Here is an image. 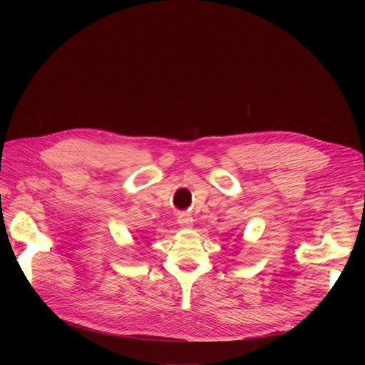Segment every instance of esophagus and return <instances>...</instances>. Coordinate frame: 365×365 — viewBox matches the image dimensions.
Instances as JSON below:
<instances>
[{"label": "esophagus", "mask_w": 365, "mask_h": 365, "mask_svg": "<svg viewBox=\"0 0 365 365\" xmlns=\"http://www.w3.org/2000/svg\"><path fill=\"white\" fill-rule=\"evenodd\" d=\"M178 222H179V225H180L182 227H190V226L194 225L192 216L187 215V213H182V215L178 217Z\"/></svg>", "instance_id": "1"}]
</instances>
